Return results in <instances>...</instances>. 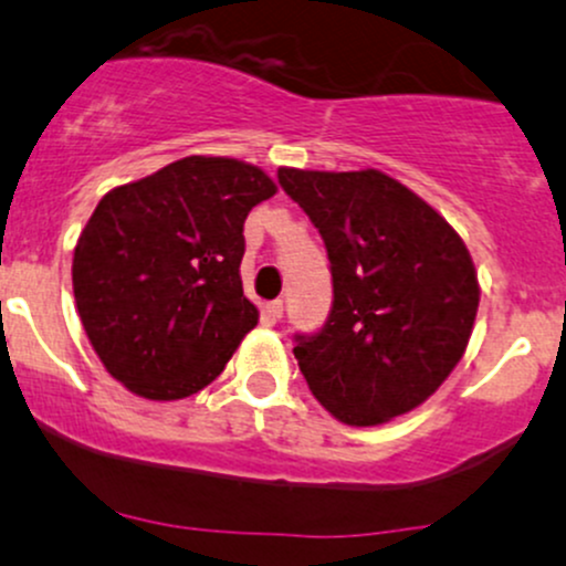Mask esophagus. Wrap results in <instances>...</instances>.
<instances>
[{"instance_id":"34e87169","label":"esophagus","mask_w":566,"mask_h":566,"mask_svg":"<svg viewBox=\"0 0 566 566\" xmlns=\"http://www.w3.org/2000/svg\"><path fill=\"white\" fill-rule=\"evenodd\" d=\"M282 314H284L282 301H271L263 306V317L268 319V323H279V319H282Z\"/></svg>"}]
</instances>
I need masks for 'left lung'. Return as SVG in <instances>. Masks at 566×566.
<instances>
[{"label":"left lung","instance_id":"1","mask_svg":"<svg viewBox=\"0 0 566 566\" xmlns=\"http://www.w3.org/2000/svg\"><path fill=\"white\" fill-rule=\"evenodd\" d=\"M328 249L333 308L295 358L344 426H382L428 401L467 353L480 282L463 238L382 170L279 168Z\"/></svg>","mask_w":566,"mask_h":566}]
</instances>
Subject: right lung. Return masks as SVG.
Masks as SVG:
<instances>
[{
  "mask_svg": "<svg viewBox=\"0 0 566 566\" xmlns=\"http://www.w3.org/2000/svg\"><path fill=\"white\" fill-rule=\"evenodd\" d=\"M276 195L233 157L176 159L103 195L73 254L78 317L105 371L148 401L203 390L258 325L243 222Z\"/></svg>",
  "mask_w": 566,
  "mask_h": 566,
  "instance_id": "right-lung-1",
  "label": "right lung"
}]
</instances>
